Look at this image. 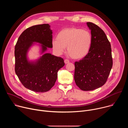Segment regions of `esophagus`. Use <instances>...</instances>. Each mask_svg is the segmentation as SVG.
Listing matches in <instances>:
<instances>
[{
  "mask_svg": "<svg viewBox=\"0 0 128 128\" xmlns=\"http://www.w3.org/2000/svg\"><path fill=\"white\" fill-rule=\"evenodd\" d=\"M64 62H65V64H68V63H69V61L68 59H65L64 60Z\"/></svg>",
  "mask_w": 128,
  "mask_h": 128,
  "instance_id": "1",
  "label": "esophagus"
}]
</instances>
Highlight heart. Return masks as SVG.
Wrapping results in <instances>:
<instances>
[{
	"label": "heart",
	"mask_w": 128,
	"mask_h": 128,
	"mask_svg": "<svg viewBox=\"0 0 128 128\" xmlns=\"http://www.w3.org/2000/svg\"><path fill=\"white\" fill-rule=\"evenodd\" d=\"M92 40V35L88 31L73 27L61 30L57 38L52 40V45L54 51L58 54H62L67 47L71 57L80 59L89 52Z\"/></svg>",
	"instance_id": "obj_1"
}]
</instances>
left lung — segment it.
Returning a JSON list of instances; mask_svg holds the SVG:
<instances>
[{
  "label": "left lung",
  "mask_w": 128,
  "mask_h": 128,
  "mask_svg": "<svg viewBox=\"0 0 128 128\" xmlns=\"http://www.w3.org/2000/svg\"><path fill=\"white\" fill-rule=\"evenodd\" d=\"M86 25L92 35V44L87 55L75 62L74 76L76 84L85 91L103 86L112 67L111 45L105 33L93 23Z\"/></svg>",
  "instance_id": "left-lung-1"
}]
</instances>
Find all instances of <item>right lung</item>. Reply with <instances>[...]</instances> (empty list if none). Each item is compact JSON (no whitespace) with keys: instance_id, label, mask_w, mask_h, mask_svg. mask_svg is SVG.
I'll list each match as a JSON object with an SVG mask.
<instances>
[{"instance_id":"1","label":"right lung","mask_w":128,"mask_h":128,"mask_svg":"<svg viewBox=\"0 0 128 128\" xmlns=\"http://www.w3.org/2000/svg\"><path fill=\"white\" fill-rule=\"evenodd\" d=\"M52 34L48 24L34 25L22 32L15 46L16 74L26 88L35 92L49 90L55 84L59 70L65 65L63 58L46 53L48 48H52ZM36 43L40 44L42 56L29 60L28 52Z\"/></svg>"}]
</instances>
